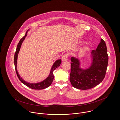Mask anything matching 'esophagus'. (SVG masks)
<instances>
[{
  "instance_id": "esophagus-1",
  "label": "esophagus",
  "mask_w": 120,
  "mask_h": 120,
  "mask_svg": "<svg viewBox=\"0 0 120 120\" xmlns=\"http://www.w3.org/2000/svg\"><path fill=\"white\" fill-rule=\"evenodd\" d=\"M68 55L67 54H65L62 56V60L63 62H65L68 60Z\"/></svg>"
}]
</instances>
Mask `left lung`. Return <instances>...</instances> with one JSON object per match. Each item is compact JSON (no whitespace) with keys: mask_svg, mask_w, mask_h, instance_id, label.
Returning <instances> with one entry per match:
<instances>
[{"mask_svg":"<svg viewBox=\"0 0 120 120\" xmlns=\"http://www.w3.org/2000/svg\"><path fill=\"white\" fill-rule=\"evenodd\" d=\"M91 65L85 69L80 68L78 58L71 57L70 81L74 87L81 90L91 89L100 84L105 78L108 56L106 43L102 39L96 50L91 52Z\"/></svg>","mask_w":120,"mask_h":120,"instance_id":"left-lung-1","label":"left lung"}]
</instances>
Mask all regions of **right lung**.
I'll return each mask as SVG.
<instances>
[{
    "instance_id": "obj_1",
    "label": "right lung",
    "mask_w": 120,
    "mask_h": 120,
    "mask_svg": "<svg viewBox=\"0 0 120 120\" xmlns=\"http://www.w3.org/2000/svg\"><path fill=\"white\" fill-rule=\"evenodd\" d=\"M28 30L26 33V34L24 36H23L21 39L20 40L19 42L17 47V49L16 52H15V54H14V66H15V70L16 71V73L17 75V76L19 78V80L21 82H22L26 85V86H28L29 88L33 89H35V90H41V89H43L45 88H46L47 87H48L49 86H50L51 84H52L53 78H54V75H53V71L56 68H58L61 64V59H58L55 62V63L53 64L51 69L50 71V72L49 75L48 76V78H46L44 80H43L42 82H38V83H29L27 82H26L25 81H24L23 79H22V78H21L20 76L19 75V74L18 73V71H17V59H18V54L19 52L20 49V48L23 42V41H24V40L25 39L27 35V33L28 32Z\"/></svg>"
}]
</instances>
